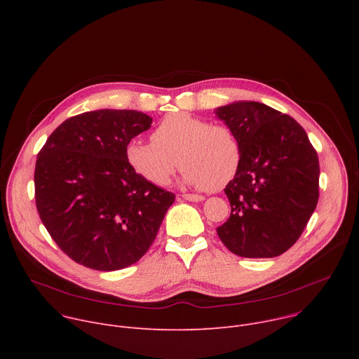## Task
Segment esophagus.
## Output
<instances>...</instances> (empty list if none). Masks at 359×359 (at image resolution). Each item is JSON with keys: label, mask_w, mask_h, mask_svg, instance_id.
<instances>
[{"label": "esophagus", "mask_w": 359, "mask_h": 359, "mask_svg": "<svg viewBox=\"0 0 359 359\" xmlns=\"http://www.w3.org/2000/svg\"><path fill=\"white\" fill-rule=\"evenodd\" d=\"M182 197L184 200H189V201H203L204 200V196L193 194V193H184V194H182Z\"/></svg>", "instance_id": "obj_1"}]
</instances>
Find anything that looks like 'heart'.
I'll return each instance as SVG.
<instances>
[{"mask_svg": "<svg viewBox=\"0 0 359 359\" xmlns=\"http://www.w3.org/2000/svg\"><path fill=\"white\" fill-rule=\"evenodd\" d=\"M151 140H129L125 155L139 176L156 186L170 182L179 162L186 184L209 190L224 187L240 166V144L230 128L183 112L163 118Z\"/></svg>", "mask_w": 359, "mask_h": 359, "instance_id": "obj_1", "label": "heart"}]
</instances>
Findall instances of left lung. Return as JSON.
I'll return each mask as SVG.
<instances>
[{
  "mask_svg": "<svg viewBox=\"0 0 359 359\" xmlns=\"http://www.w3.org/2000/svg\"><path fill=\"white\" fill-rule=\"evenodd\" d=\"M216 115L241 150L224 189L231 213L217 234L240 257H277L299 238L317 208V151L295 119L260 102H233Z\"/></svg>",
  "mask_w": 359,
  "mask_h": 359,
  "instance_id": "left-lung-1",
  "label": "left lung"
}]
</instances>
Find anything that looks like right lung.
<instances>
[{
	"label": "right lung",
	"instance_id": "1",
	"mask_svg": "<svg viewBox=\"0 0 359 359\" xmlns=\"http://www.w3.org/2000/svg\"><path fill=\"white\" fill-rule=\"evenodd\" d=\"M151 118L99 109L67 119L39 150L34 183L38 215L75 263L97 271L135 264L156 238L175 193L139 176L128 163L129 140Z\"/></svg>",
	"mask_w": 359,
	"mask_h": 359
}]
</instances>
